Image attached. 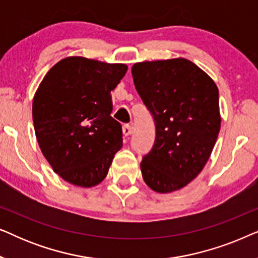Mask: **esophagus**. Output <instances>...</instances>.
<instances>
[{
	"label": "esophagus",
	"instance_id": "esophagus-1",
	"mask_svg": "<svg viewBox=\"0 0 258 258\" xmlns=\"http://www.w3.org/2000/svg\"><path fill=\"white\" fill-rule=\"evenodd\" d=\"M122 132H123V135H124V136L132 135V134H133V126L129 125V124H124V125H123V128H122Z\"/></svg>",
	"mask_w": 258,
	"mask_h": 258
}]
</instances>
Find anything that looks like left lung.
Returning <instances> with one entry per match:
<instances>
[{
    "label": "left lung",
    "instance_id": "1",
    "mask_svg": "<svg viewBox=\"0 0 258 258\" xmlns=\"http://www.w3.org/2000/svg\"><path fill=\"white\" fill-rule=\"evenodd\" d=\"M134 84L155 123L154 146L141 162L144 182L161 194L202 171L221 128L216 84L185 58L133 66Z\"/></svg>",
    "mask_w": 258,
    "mask_h": 258
}]
</instances>
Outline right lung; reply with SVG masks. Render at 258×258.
<instances>
[{
  "label": "right lung",
  "instance_id": "right-lung-1",
  "mask_svg": "<svg viewBox=\"0 0 258 258\" xmlns=\"http://www.w3.org/2000/svg\"><path fill=\"white\" fill-rule=\"evenodd\" d=\"M125 64L80 56L63 58L47 73L33 101L35 134L52 170L72 184L103 181L122 148L121 123L111 117L114 90Z\"/></svg>",
  "mask_w": 258,
  "mask_h": 258
}]
</instances>
